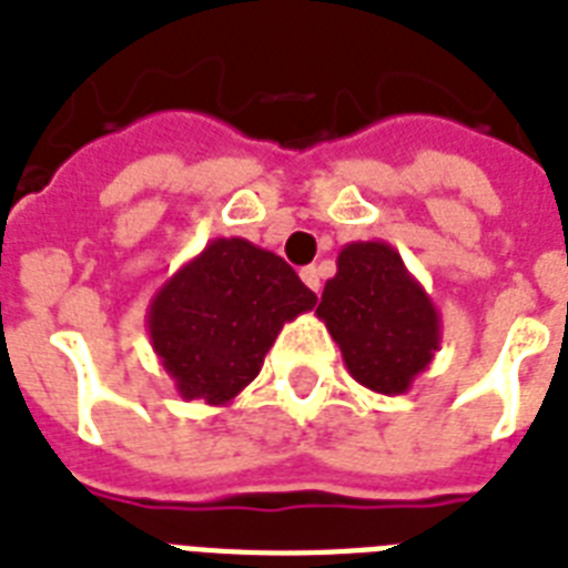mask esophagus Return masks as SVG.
Here are the masks:
<instances>
[{
  "mask_svg": "<svg viewBox=\"0 0 568 568\" xmlns=\"http://www.w3.org/2000/svg\"><path fill=\"white\" fill-rule=\"evenodd\" d=\"M301 280H303V283H306V285H310V288H312V292H315V294L321 292V271H318V267H315V265L303 267V271H301Z\"/></svg>",
  "mask_w": 568,
  "mask_h": 568,
  "instance_id": "esophagus-1",
  "label": "esophagus"
}]
</instances>
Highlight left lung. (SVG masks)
<instances>
[{
  "instance_id": "left-lung-1",
  "label": "left lung",
  "mask_w": 568,
  "mask_h": 568,
  "mask_svg": "<svg viewBox=\"0 0 568 568\" xmlns=\"http://www.w3.org/2000/svg\"><path fill=\"white\" fill-rule=\"evenodd\" d=\"M336 267L315 315L356 383L377 395H404L439 351V310L386 241H351Z\"/></svg>"
}]
</instances>
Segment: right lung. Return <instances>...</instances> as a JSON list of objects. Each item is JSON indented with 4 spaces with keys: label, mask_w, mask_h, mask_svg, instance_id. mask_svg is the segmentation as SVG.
Instances as JSON below:
<instances>
[{
    "label": "right lung",
    "mask_w": 568,
    "mask_h": 568,
    "mask_svg": "<svg viewBox=\"0 0 568 568\" xmlns=\"http://www.w3.org/2000/svg\"><path fill=\"white\" fill-rule=\"evenodd\" d=\"M318 297L247 239H212L146 306V333L182 400L230 406L262 372L285 321Z\"/></svg>",
    "instance_id": "obj_1"
}]
</instances>
